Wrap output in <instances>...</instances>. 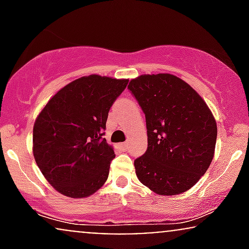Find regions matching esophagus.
I'll use <instances>...</instances> for the list:
<instances>
[{
	"label": "esophagus",
	"mask_w": 249,
	"mask_h": 249,
	"mask_svg": "<svg viewBox=\"0 0 249 249\" xmlns=\"http://www.w3.org/2000/svg\"><path fill=\"white\" fill-rule=\"evenodd\" d=\"M121 146L124 148V150H126L127 148V146H128V142H123V144H121Z\"/></svg>",
	"instance_id": "esophagus-1"
}]
</instances>
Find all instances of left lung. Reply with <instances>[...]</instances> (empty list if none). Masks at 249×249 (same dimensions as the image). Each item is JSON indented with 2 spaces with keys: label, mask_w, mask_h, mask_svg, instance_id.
<instances>
[{
  "label": "left lung",
  "mask_w": 249,
  "mask_h": 249,
  "mask_svg": "<svg viewBox=\"0 0 249 249\" xmlns=\"http://www.w3.org/2000/svg\"><path fill=\"white\" fill-rule=\"evenodd\" d=\"M145 113L147 150L134 160L142 185L160 196L186 192L206 173L216 123L192 87L170 73L142 75L127 87Z\"/></svg>",
  "instance_id": "left-lung-1"
}]
</instances>
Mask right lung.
<instances>
[{
	"instance_id": "1",
	"label": "right lung",
	"mask_w": 249,
	"mask_h": 249,
	"mask_svg": "<svg viewBox=\"0 0 249 249\" xmlns=\"http://www.w3.org/2000/svg\"><path fill=\"white\" fill-rule=\"evenodd\" d=\"M127 79L90 75L61 89L37 117L33 152L49 184L69 198L98 191L116 157L104 138L110 107Z\"/></svg>"
}]
</instances>
